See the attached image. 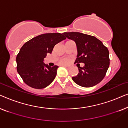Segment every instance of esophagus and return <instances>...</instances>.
<instances>
[{
  "mask_svg": "<svg viewBox=\"0 0 128 128\" xmlns=\"http://www.w3.org/2000/svg\"><path fill=\"white\" fill-rule=\"evenodd\" d=\"M64 66V68H67V69H69V66Z\"/></svg>",
  "mask_w": 128,
  "mask_h": 128,
  "instance_id": "esophagus-1",
  "label": "esophagus"
}]
</instances>
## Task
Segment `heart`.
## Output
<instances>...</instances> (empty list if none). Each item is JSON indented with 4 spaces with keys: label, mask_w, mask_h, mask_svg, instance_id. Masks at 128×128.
<instances>
[{
    "label": "heart",
    "mask_w": 128,
    "mask_h": 128,
    "mask_svg": "<svg viewBox=\"0 0 128 128\" xmlns=\"http://www.w3.org/2000/svg\"><path fill=\"white\" fill-rule=\"evenodd\" d=\"M69 62V59L68 58H64L59 60V64H67Z\"/></svg>",
    "instance_id": "obj_1"
}]
</instances>
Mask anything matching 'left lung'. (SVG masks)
<instances>
[{
    "label": "left lung",
    "instance_id": "obj_1",
    "mask_svg": "<svg viewBox=\"0 0 128 128\" xmlns=\"http://www.w3.org/2000/svg\"><path fill=\"white\" fill-rule=\"evenodd\" d=\"M69 39L74 41L78 49L75 63H84L78 67V73L72 80L83 87H90L102 81L110 66L109 51L102 42L95 36L78 32H64Z\"/></svg>",
    "mask_w": 128,
    "mask_h": 128
}]
</instances>
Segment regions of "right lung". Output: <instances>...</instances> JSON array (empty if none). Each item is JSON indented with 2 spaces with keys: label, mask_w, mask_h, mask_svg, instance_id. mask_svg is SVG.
<instances>
[{
  "label": "right lung",
  "mask_w": 128,
  "mask_h": 128,
  "mask_svg": "<svg viewBox=\"0 0 128 128\" xmlns=\"http://www.w3.org/2000/svg\"><path fill=\"white\" fill-rule=\"evenodd\" d=\"M60 33L41 34L26 42L16 57L17 70L26 84L41 89L50 84L55 79L58 66L45 64L44 59L51 54L56 44L65 40Z\"/></svg>",
  "instance_id": "1"
}]
</instances>
